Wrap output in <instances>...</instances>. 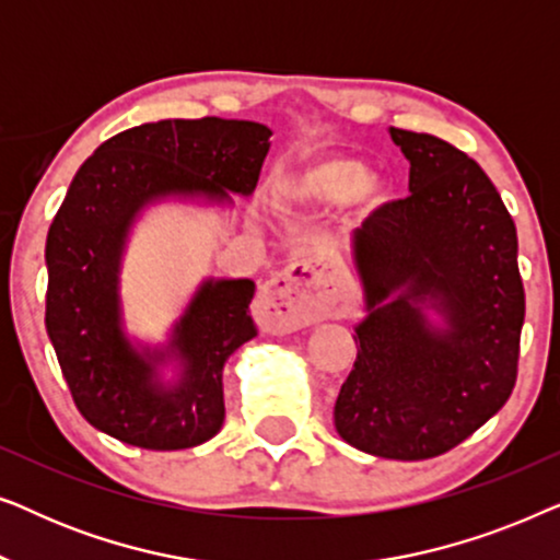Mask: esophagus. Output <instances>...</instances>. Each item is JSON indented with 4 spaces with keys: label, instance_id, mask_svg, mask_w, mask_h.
<instances>
[{
    "label": "esophagus",
    "instance_id": "esophagus-1",
    "mask_svg": "<svg viewBox=\"0 0 560 560\" xmlns=\"http://www.w3.org/2000/svg\"><path fill=\"white\" fill-rule=\"evenodd\" d=\"M318 270L313 262H293L267 282L259 295L257 313L272 331H293L324 316L326 298L316 290Z\"/></svg>",
    "mask_w": 560,
    "mask_h": 560
}]
</instances>
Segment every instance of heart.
I'll return each mask as SVG.
<instances>
[{"label":"heart","instance_id":"heart-1","mask_svg":"<svg viewBox=\"0 0 560 560\" xmlns=\"http://www.w3.org/2000/svg\"><path fill=\"white\" fill-rule=\"evenodd\" d=\"M282 190L290 198L308 203H341L354 196L372 203L382 194L380 183L364 175L362 163L339 155L313 158L308 163H303L298 171L288 175Z\"/></svg>","mask_w":560,"mask_h":560}]
</instances>
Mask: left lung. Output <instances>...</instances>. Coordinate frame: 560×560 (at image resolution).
<instances>
[{"label": "left lung", "instance_id": "1", "mask_svg": "<svg viewBox=\"0 0 560 560\" xmlns=\"http://www.w3.org/2000/svg\"><path fill=\"white\" fill-rule=\"evenodd\" d=\"M410 160V196L354 232L366 293L357 362L336 397L349 446L420 462L451 451L508 402L517 380L525 288L517 232L494 183L446 140L389 129ZM395 289L401 295L389 299ZM447 316L431 332L417 303Z\"/></svg>", "mask_w": 560, "mask_h": 560}]
</instances>
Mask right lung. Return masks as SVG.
Wrapping results in <instances>:
<instances>
[{
  "instance_id": "right-lung-1",
  "label": "right lung",
  "mask_w": 560,
  "mask_h": 560,
  "mask_svg": "<svg viewBox=\"0 0 560 560\" xmlns=\"http://www.w3.org/2000/svg\"><path fill=\"white\" fill-rule=\"evenodd\" d=\"M270 135L244 119L150 121L114 135L75 173L45 242V328L75 408L98 431L150 451L190 448L219 433L221 370L257 336L255 282H203L171 343L186 370L178 385L163 387L155 362L119 328V257L129 221L152 198L249 196Z\"/></svg>"
}]
</instances>
